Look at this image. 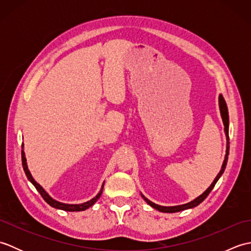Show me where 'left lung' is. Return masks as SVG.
I'll list each match as a JSON object with an SVG mask.
<instances>
[{"mask_svg":"<svg viewBox=\"0 0 251 251\" xmlns=\"http://www.w3.org/2000/svg\"><path fill=\"white\" fill-rule=\"evenodd\" d=\"M219 105H220V112H221V117H222V121H223V125H225V131H226V157H225V161H223V164H222V167H221L220 173L218 174L216 179L214 180V182H212V183L210 184L209 188H208V189L204 192V193H202L201 195H200L199 197H197V199H195L194 201H192L188 202V204L180 205V206H172V207L159 206V205L154 204V202H152L151 201H149L148 199H146V197L141 194V196L143 197V200H145L151 207L155 208V209H157L158 211H162V212H178V211L184 210V209H189V208H193V207H195V206H197V205H200L201 202L202 201H204V200L206 199V197L208 196V194L210 193L211 190L214 189V186L216 185L217 181L219 180V178L221 177V175L223 174V172H225L226 166V163H227L228 149H230V141H228V112H227V106H226V100H225V98L222 97V96H219Z\"/></svg>","mask_w":251,"mask_h":251,"instance_id":"left-lung-1","label":"left lung"}]
</instances>
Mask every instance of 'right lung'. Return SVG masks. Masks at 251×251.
Instances as JSON below:
<instances>
[{"label": "right lung", "instance_id": "1", "mask_svg": "<svg viewBox=\"0 0 251 251\" xmlns=\"http://www.w3.org/2000/svg\"><path fill=\"white\" fill-rule=\"evenodd\" d=\"M21 148H23V149H21V161H23V167H24V170H25V174L26 176V178H28V180L30 181V182L35 186V189L39 191V193L41 194L42 197H43L44 201L47 202V204L50 205L51 207L57 208V209L66 210V211H82V210L87 209V208H89L90 206H93L95 202L98 201L99 197L101 196V193H102V191H103L104 183L102 184V188H101L100 192H99L97 195H96V197H94L93 200H90V201H88L86 202H83V204H77V205L63 204V202L57 201L54 199H51V197L49 194H47V192L43 188H42V186L39 183L36 182V181L33 179V177H32V175L30 174L29 169H28V165H26V159H25V152H24V143H23V147H21Z\"/></svg>", "mask_w": 251, "mask_h": 251}]
</instances>
